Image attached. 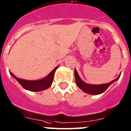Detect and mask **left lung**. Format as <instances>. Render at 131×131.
<instances>
[{
	"label": "left lung",
	"instance_id": "left-lung-1",
	"mask_svg": "<svg viewBox=\"0 0 131 131\" xmlns=\"http://www.w3.org/2000/svg\"><path fill=\"white\" fill-rule=\"evenodd\" d=\"M74 74H75V79H76V85H77L82 91H83L85 93L91 94V95H99V94L104 93V92L105 91L108 89V87H109L112 83H114L115 81L118 80L120 77L119 75L117 78H115V80H114L113 81H112V82H110L108 83H105V84L102 85H91L85 83L84 82H83V81L80 79V76H79L78 74L76 69L74 70Z\"/></svg>",
	"mask_w": 131,
	"mask_h": 131
}]
</instances>
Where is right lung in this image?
<instances>
[{
	"label": "right lung",
	"instance_id": "right-lung-1",
	"mask_svg": "<svg viewBox=\"0 0 131 131\" xmlns=\"http://www.w3.org/2000/svg\"><path fill=\"white\" fill-rule=\"evenodd\" d=\"M57 68L58 67H55L53 70L49 73V74H48V76L43 79L40 80H36V81H29V80H25L23 79L18 78L12 72L10 73L13 77H14L17 80V82L24 89L30 91H40L45 90L50 87L53 82L55 72L57 70Z\"/></svg>",
	"mask_w": 131,
	"mask_h": 131
}]
</instances>
